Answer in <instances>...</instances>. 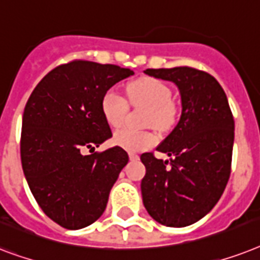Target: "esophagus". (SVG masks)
<instances>
[{"label": "esophagus", "instance_id": "esophagus-1", "mask_svg": "<svg viewBox=\"0 0 260 260\" xmlns=\"http://www.w3.org/2000/svg\"><path fill=\"white\" fill-rule=\"evenodd\" d=\"M128 157L132 161H137V159H140V155L136 154V153H128Z\"/></svg>", "mask_w": 260, "mask_h": 260}]
</instances>
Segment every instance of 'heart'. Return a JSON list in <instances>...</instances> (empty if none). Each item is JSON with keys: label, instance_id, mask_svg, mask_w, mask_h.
<instances>
[{"label": "heart", "instance_id": "b5f03b06", "mask_svg": "<svg viewBox=\"0 0 260 260\" xmlns=\"http://www.w3.org/2000/svg\"><path fill=\"white\" fill-rule=\"evenodd\" d=\"M127 98L134 106L149 109L146 123L158 128L168 127L174 119V106L172 91L158 79L143 78L134 80L127 86ZM102 114L111 127H119L124 122L128 105L126 99L115 90H109L102 98ZM114 143L128 151H141L153 146L157 136L151 132H136L132 128H120L114 133Z\"/></svg>", "mask_w": 260, "mask_h": 260}]
</instances>
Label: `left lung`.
I'll return each instance as SVG.
<instances>
[{"mask_svg":"<svg viewBox=\"0 0 260 260\" xmlns=\"http://www.w3.org/2000/svg\"><path fill=\"white\" fill-rule=\"evenodd\" d=\"M174 83L181 96L177 126L157 146L170 161L143 153L141 181L147 213L166 227L203 219L223 194L231 174L235 122L227 95L212 75L190 67L143 71Z\"/></svg>","mask_w":260,"mask_h":260,"instance_id":"1","label":"left lung"}]
</instances>
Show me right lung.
I'll use <instances>...</instances> for the list:
<instances>
[{
  "mask_svg": "<svg viewBox=\"0 0 260 260\" xmlns=\"http://www.w3.org/2000/svg\"><path fill=\"white\" fill-rule=\"evenodd\" d=\"M134 75L114 64L76 60L56 67L36 86L22 114L21 164L37 204L55 223L80 230L96 221L128 162L119 146L84 155L113 137L102 98Z\"/></svg>",
  "mask_w": 260,
  "mask_h": 260,
  "instance_id": "add662e5",
  "label": "right lung"
}]
</instances>
